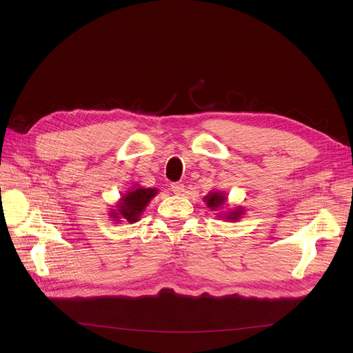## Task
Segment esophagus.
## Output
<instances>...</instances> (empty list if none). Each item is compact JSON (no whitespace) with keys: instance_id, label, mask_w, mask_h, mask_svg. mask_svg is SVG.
Segmentation results:
<instances>
[{"instance_id":"34e87169","label":"esophagus","mask_w":353,"mask_h":353,"mask_svg":"<svg viewBox=\"0 0 353 353\" xmlns=\"http://www.w3.org/2000/svg\"><path fill=\"white\" fill-rule=\"evenodd\" d=\"M172 191H173L174 194H177V195L183 194V192H184V184H181V183H173V184H172Z\"/></svg>"}]
</instances>
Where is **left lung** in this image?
I'll return each instance as SVG.
<instances>
[{
    "instance_id": "1",
    "label": "left lung",
    "mask_w": 353,
    "mask_h": 353,
    "mask_svg": "<svg viewBox=\"0 0 353 353\" xmlns=\"http://www.w3.org/2000/svg\"><path fill=\"white\" fill-rule=\"evenodd\" d=\"M204 203L207 204V207L211 210V211H221L223 208V205H226V201H228V195L222 191H218V190H212L211 192H208L204 198ZM244 215V210L243 207H236L233 210H228L226 212L221 214L218 212V216L222 218V219H226L229 222H236L239 221L241 216Z\"/></svg>"
}]
</instances>
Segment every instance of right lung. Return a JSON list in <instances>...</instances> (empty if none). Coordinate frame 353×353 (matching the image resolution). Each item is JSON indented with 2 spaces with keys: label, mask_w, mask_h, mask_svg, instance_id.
<instances>
[{
  "label": "right lung",
  "mask_w": 353,
  "mask_h": 353,
  "mask_svg": "<svg viewBox=\"0 0 353 353\" xmlns=\"http://www.w3.org/2000/svg\"><path fill=\"white\" fill-rule=\"evenodd\" d=\"M157 194L158 188H143L137 184L124 195H121L114 210H110L109 216L113 222H120L121 219H125L128 223H135L141 219V215L150 203V199Z\"/></svg>",
  "instance_id": "right-lung-1"
}]
</instances>
